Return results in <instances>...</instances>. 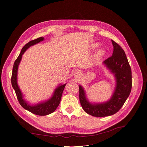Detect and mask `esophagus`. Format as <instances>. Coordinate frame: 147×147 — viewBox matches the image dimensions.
<instances>
[{"label": "esophagus", "mask_w": 147, "mask_h": 147, "mask_svg": "<svg viewBox=\"0 0 147 147\" xmlns=\"http://www.w3.org/2000/svg\"><path fill=\"white\" fill-rule=\"evenodd\" d=\"M74 76L76 77V78H80L82 76V73L80 72V71H76L75 72V74H74Z\"/></svg>", "instance_id": "34e87169"}]
</instances>
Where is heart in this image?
<instances>
[{
	"label": "heart",
	"mask_w": 147,
	"mask_h": 147,
	"mask_svg": "<svg viewBox=\"0 0 147 147\" xmlns=\"http://www.w3.org/2000/svg\"><path fill=\"white\" fill-rule=\"evenodd\" d=\"M98 46V44H94V47H96V46ZM102 53H103L102 50H100V51H98V55H101L102 54Z\"/></svg>",
	"instance_id": "1"
}]
</instances>
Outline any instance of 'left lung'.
Returning <instances> with one entry per match:
<instances>
[{
  "instance_id": "obj_1",
  "label": "left lung",
  "mask_w": 147,
  "mask_h": 147,
  "mask_svg": "<svg viewBox=\"0 0 147 147\" xmlns=\"http://www.w3.org/2000/svg\"><path fill=\"white\" fill-rule=\"evenodd\" d=\"M113 55L104 63L115 74L117 86L111 98L102 104H91L86 99L84 89L79 86V99L83 109L87 114L97 117L109 116L118 112L129 96L132 87L131 69L122 47L111 40Z\"/></svg>"
}]
</instances>
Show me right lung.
Masks as SVG:
<instances>
[{
  "mask_svg": "<svg viewBox=\"0 0 147 147\" xmlns=\"http://www.w3.org/2000/svg\"><path fill=\"white\" fill-rule=\"evenodd\" d=\"M43 40L44 37H38L35 40H33L29 42V43H28L24 46V47L22 48L21 50L20 55L15 60L14 64H13L12 74L11 77V83L12 87L15 91L18 100L21 106L23 109L27 110L28 111L31 112L32 113L37 115H49L52 113L53 112H54L56 110L60 102L62 93L66 85V84H64L63 85L59 86L55 90L53 97L47 101L39 103L34 106L28 105L27 102L23 99L22 94L17 83V73L19 63L22 59V55H23V53L26 50V49H28L31 46H33L35 44H37L43 41Z\"/></svg>",
  "mask_w": 147,
  "mask_h": 147,
  "instance_id": "right-lung-1",
  "label": "right lung"
}]
</instances>
